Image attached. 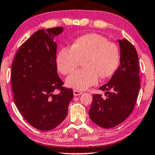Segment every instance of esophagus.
I'll use <instances>...</instances> for the list:
<instances>
[{"instance_id":"esophagus-1","label":"esophagus","mask_w":155,"mask_h":155,"mask_svg":"<svg viewBox=\"0 0 155 155\" xmlns=\"http://www.w3.org/2000/svg\"><path fill=\"white\" fill-rule=\"evenodd\" d=\"M82 91H77V90H74V95L75 96H80V95L82 94Z\"/></svg>"}]
</instances>
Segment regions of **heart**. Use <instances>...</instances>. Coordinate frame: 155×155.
I'll return each instance as SVG.
<instances>
[{
  "label": "heart",
  "instance_id": "obj_1",
  "mask_svg": "<svg viewBox=\"0 0 155 155\" xmlns=\"http://www.w3.org/2000/svg\"><path fill=\"white\" fill-rule=\"evenodd\" d=\"M119 60L117 45L95 33L76 39L69 49L63 47L56 56L57 69L63 75L71 73L81 61L84 68L74 72L66 80L69 87L77 90H85L95 85L99 76L101 79H106L113 75Z\"/></svg>",
  "mask_w": 155,
  "mask_h": 155
}]
</instances>
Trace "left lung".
<instances>
[{
  "label": "left lung",
  "instance_id": "obj_1",
  "mask_svg": "<svg viewBox=\"0 0 155 155\" xmlns=\"http://www.w3.org/2000/svg\"><path fill=\"white\" fill-rule=\"evenodd\" d=\"M120 49L119 67L108 83L99 89L102 95H93L89 117L98 126L110 128L123 123L133 112L140 87L137 51L125 39L118 40Z\"/></svg>",
  "mask_w": 155,
  "mask_h": 155
}]
</instances>
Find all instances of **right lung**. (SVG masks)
<instances>
[{
    "instance_id": "right-lung-1",
    "label": "right lung",
    "mask_w": 155,
    "mask_h": 155,
    "mask_svg": "<svg viewBox=\"0 0 155 155\" xmlns=\"http://www.w3.org/2000/svg\"><path fill=\"white\" fill-rule=\"evenodd\" d=\"M62 27L37 31L21 45L11 68L14 101L29 124L43 131L55 128L65 119L74 96L63 87L57 74V43ZM59 90V94L53 92Z\"/></svg>"
}]
</instances>
